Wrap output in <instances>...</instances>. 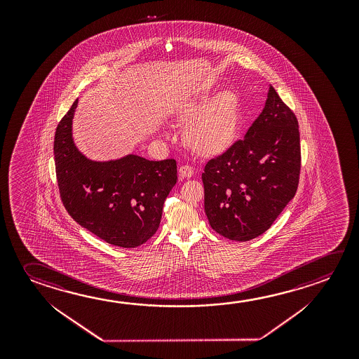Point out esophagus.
Listing matches in <instances>:
<instances>
[{
    "instance_id": "esophagus-1",
    "label": "esophagus",
    "mask_w": 359,
    "mask_h": 359,
    "mask_svg": "<svg viewBox=\"0 0 359 359\" xmlns=\"http://www.w3.org/2000/svg\"><path fill=\"white\" fill-rule=\"evenodd\" d=\"M194 175V169L191 168V166H189V165H182L180 168H179V179L182 180V179H187V177H191Z\"/></svg>"
}]
</instances>
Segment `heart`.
Instances as JSON below:
<instances>
[{"mask_svg":"<svg viewBox=\"0 0 359 359\" xmlns=\"http://www.w3.org/2000/svg\"><path fill=\"white\" fill-rule=\"evenodd\" d=\"M210 100L201 94L182 106L177 116L189 123L185 140L201 155L223 153L236 139L239 125V99L233 91H223Z\"/></svg>","mask_w":359,"mask_h":359,"instance_id":"heart-1","label":"heart"}]
</instances>
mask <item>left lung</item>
Returning <instances> with one entry per match:
<instances>
[{
	"label": "left lung",
	"mask_w": 359,
	"mask_h": 359,
	"mask_svg": "<svg viewBox=\"0 0 359 359\" xmlns=\"http://www.w3.org/2000/svg\"><path fill=\"white\" fill-rule=\"evenodd\" d=\"M299 171L298 121L269 85L264 109L244 139L205 165L201 179L210 226L230 241L262 236L293 199Z\"/></svg>",
	"instance_id": "1"
}]
</instances>
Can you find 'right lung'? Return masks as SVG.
Returning <instances> with one entry per match:
<instances>
[{
  "label": "right lung",
  "instance_id": "right-lung-1",
  "mask_svg": "<svg viewBox=\"0 0 359 359\" xmlns=\"http://www.w3.org/2000/svg\"><path fill=\"white\" fill-rule=\"evenodd\" d=\"M77 101L57 125L53 142L62 204L77 224L106 243L139 247L159 228L165 199L177 184V161H150L134 154L88 159L72 137Z\"/></svg>",
  "mask_w": 359,
  "mask_h": 359
}]
</instances>
